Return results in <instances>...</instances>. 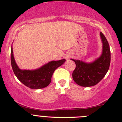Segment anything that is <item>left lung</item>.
Instances as JSON below:
<instances>
[{
    "mask_svg": "<svg viewBox=\"0 0 122 122\" xmlns=\"http://www.w3.org/2000/svg\"><path fill=\"white\" fill-rule=\"evenodd\" d=\"M103 44L102 53L98 58L92 62L71 59L76 63L72 72L74 81L82 87H91L99 83L109 70L110 64V46L104 35L100 33Z\"/></svg>",
    "mask_w": 122,
    "mask_h": 122,
    "instance_id": "8db88e82",
    "label": "left lung"
}]
</instances>
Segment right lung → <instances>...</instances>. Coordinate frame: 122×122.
<instances>
[{
  "label": "right lung",
  "instance_id": "obj_1",
  "mask_svg": "<svg viewBox=\"0 0 122 122\" xmlns=\"http://www.w3.org/2000/svg\"><path fill=\"white\" fill-rule=\"evenodd\" d=\"M11 65L15 75L25 86L32 89H40L47 87L51 81L54 71L62 66L66 60L52 61L40 68L34 70H21L16 64L13 56L12 45L11 46Z\"/></svg>",
  "mask_w": 122,
  "mask_h": 122
}]
</instances>
